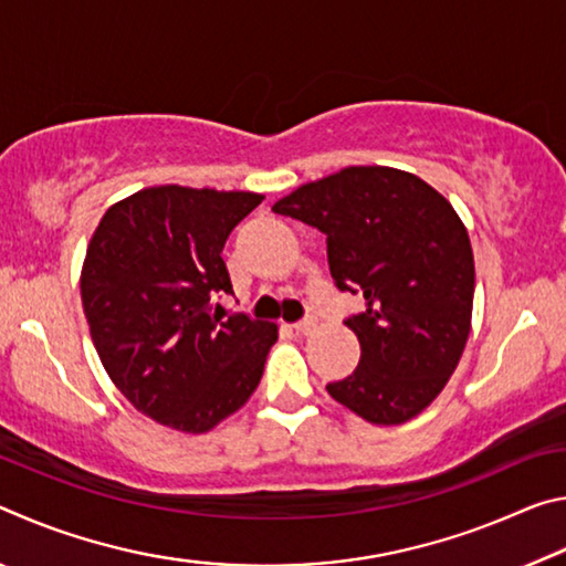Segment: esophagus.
Listing matches in <instances>:
<instances>
[{"mask_svg":"<svg viewBox=\"0 0 566 566\" xmlns=\"http://www.w3.org/2000/svg\"><path fill=\"white\" fill-rule=\"evenodd\" d=\"M314 327H317V324H314V319H302V322H294L292 324V329L300 332V334H310Z\"/></svg>","mask_w":566,"mask_h":566,"instance_id":"esophagus-1","label":"esophagus"}]
</instances>
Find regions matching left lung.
I'll return each instance as SVG.
<instances>
[{"label": "left lung", "mask_w": 566, "mask_h": 566, "mask_svg": "<svg viewBox=\"0 0 566 566\" xmlns=\"http://www.w3.org/2000/svg\"><path fill=\"white\" fill-rule=\"evenodd\" d=\"M327 237L337 290L364 294L347 319L361 357L329 395L371 424H401L437 399L472 327L474 254L454 207L409 171L347 167L272 207Z\"/></svg>", "instance_id": "left-lung-1"}]
</instances>
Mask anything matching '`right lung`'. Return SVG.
Masks as SVG:
<instances>
[{"mask_svg":"<svg viewBox=\"0 0 566 566\" xmlns=\"http://www.w3.org/2000/svg\"><path fill=\"white\" fill-rule=\"evenodd\" d=\"M254 191L149 187L112 205L82 266V306L109 379L134 409L202 434L247 405L276 324L232 314L222 249Z\"/></svg>","mask_w":566,"mask_h":566,"instance_id":"1","label":"right lung"}]
</instances>
